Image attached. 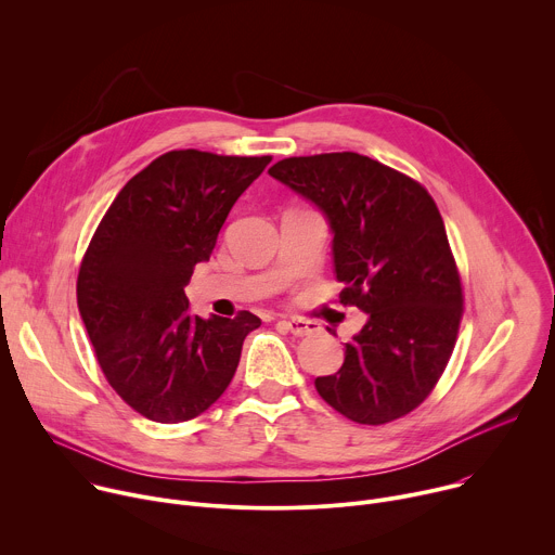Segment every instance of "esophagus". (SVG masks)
<instances>
[{"instance_id":"esophagus-1","label":"esophagus","mask_w":555,"mask_h":555,"mask_svg":"<svg viewBox=\"0 0 555 555\" xmlns=\"http://www.w3.org/2000/svg\"><path fill=\"white\" fill-rule=\"evenodd\" d=\"M279 325L283 330H287L289 334H294V336H309V334L319 330V325L311 323V321H302V319H287V321H281Z\"/></svg>"}]
</instances>
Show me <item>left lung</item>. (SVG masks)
Wrapping results in <instances>:
<instances>
[{"label": "left lung", "instance_id": "left-lung-1", "mask_svg": "<svg viewBox=\"0 0 555 555\" xmlns=\"http://www.w3.org/2000/svg\"><path fill=\"white\" fill-rule=\"evenodd\" d=\"M319 208L334 234L340 302L366 313L321 398L351 422L379 426L417 409L441 377L463 294L428 191L360 153L285 157L268 171Z\"/></svg>", "mask_w": 555, "mask_h": 555}]
</instances>
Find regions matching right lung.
Wrapping results in <instances>:
<instances>
[{
	"mask_svg": "<svg viewBox=\"0 0 555 555\" xmlns=\"http://www.w3.org/2000/svg\"><path fill=\"white\" fill-rule=\"evenodd\" d=\"M270 160L169 151L122 186L92 236L76 283L78 311L107 382L151 422L208 411L261 325L250 311L199 319L184 287Z\"/></svg>",
	"mask_w": 555,
	"mask_h": 555,
	"instance_id": "1",
	"label": "right lung"
}]
</instances>
